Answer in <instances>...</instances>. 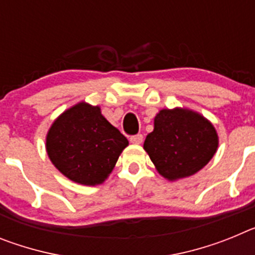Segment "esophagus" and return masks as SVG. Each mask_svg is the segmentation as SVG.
<instances>
[{"label": "esophagus", "mask_w": 255, "mask_h": 255, "mask_svg": "<svg viewBox=\"0 0 255 255\" xmlns=\"http://www.w3.org/2000/svg\"><path fill=\"white\" fill-rule=\"evenodd\" d=\"M130 141H131L132 144H141V141H143V135L141 134L132 135V136H130Z\"/></svg>", "instance_id": "34e87169"}]
</instances>
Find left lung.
Segmentation results:
<instances>
[{"label":"left lung","instance_id":"1","mask_svg":"<svg viewBox=\"0 0 255 255\" xmlns=\"http://www.w3.org/2000/svg\"><path fill=\"white\" fill-rule=\"evenodd\" d=\"M217 148L215 126L186 108L161 110L154 117V129L144 141V149L159 175L170 181L202 170Z\"/></svg>","mask_w":255,"mask_h":255}]
</instances>
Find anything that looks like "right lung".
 Here are the masks:
<instances>
[{"label":"right lung","mask_w":255,"mask_h":255,"mask_svg":"<svg viewBox=\"0 0 255 255\" xmlns=\"http://www.w3.org/2000/svg\"><path fill=\"white\" fill-rule=\"evenodd\" d=\"M128 139L106 120L98 106L80 102L53 121L46 138L49 159L62 175L82 185L102 184Z\"/></svg>","instance_id":"obj_1"}]
</instances>
